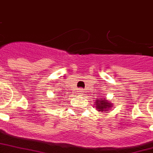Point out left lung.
<instances>
[{
	"instance_id": "left-lung-1",
	"label": "left lung",
	"mask_w": 153,
	"mask_h": 153,
	"mask_svg": "<svg viewBox=\"0 0 153 153\" xmlns=\"http://www.w3.org/2000/svg\"><path fill=\"white\" fill-rule=\"evenodd\" d=\"M95 106L100 112H108L110 108L112 107V104L106 100V99H100L95 100Z\"/></svg>"
}]
</instances>
